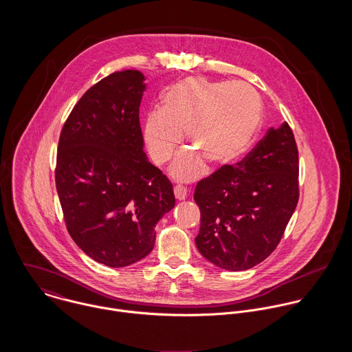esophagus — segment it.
Listing matches in <instances>:
<instances>
[{"instance_id":"34e87169","label":"esophagus","mask_w":352,"mask_h":352,"mask_svg":"<svg viewBox=\"0 0 352 352\" xmlns=\"http://www.w3.org/2000/svg\"><path fill=\"white\" fill-rule=\"evenodd\" d=\"M173 192H175V197L177 201H184L187 198V190L183 186H175Z\"/></svg>"}]
</instances>
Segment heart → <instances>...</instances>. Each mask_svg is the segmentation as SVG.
<instances>
[{"label":"heart","mask_w":352,"mask_h":352,"mask_svg":"<svg viewBox=\"0 0 352 352\" xmlns=\"http://www.w3.org/2000/svg\"><path fill=\"white\" fill-rule=\"evenodd\" d=\"M261 120V101L244 82H212L187 77L166 89L161 111L145 122L144 137L151 160L162 165L184 141L191 151L182 155L172 172L180 180H192L203 170L233 161L250 145Z\"/></svg>","instance_id":"b5f03b06"}]
</instances>
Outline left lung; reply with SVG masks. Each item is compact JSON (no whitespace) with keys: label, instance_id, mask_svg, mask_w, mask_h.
I'll return each instance as SVG.
<instances>
[{"label":"left lung","instance_id":"obj_1","mask_svg":"<svg viewBox=\"0 0 352 352\" xmlns=\"http://www.w3.org/2000/svg\"><path fill=\"white\" fill-rule=\"evenodd\" d=\"M300 161L287 122L271 127L243 161L222 165L197 184L201 210L195 244L208 261L244 271L280 243L300 198Z\"/></svg>","mask_w":352,"mask_h":352}]
</instances>
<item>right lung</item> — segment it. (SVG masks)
Wrapping results in <instances>:
<instances>
[{
    "mask_svg": "<svg viewBox=\"0 0 352 352\" xmlns=\"http://www.w3.org/2000/svg\"><path fill=\"white\" fill-rule=\"evenodd\" d=\"M144 81L138 70L102 78L77 101L58 142L55 184L66 229L108 267L148 256L155 223L175 206L172 183L144 153Z\"/></svg>",
    "mask_w": 352,
    "mask_h": 352,
    "instance_id": "1",
    "label": "right lung"
}]
</instances>
